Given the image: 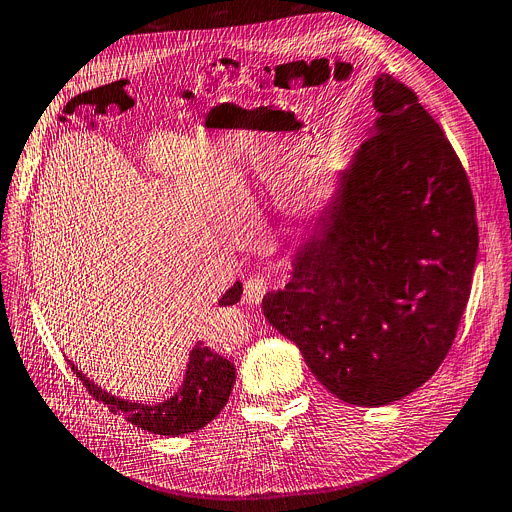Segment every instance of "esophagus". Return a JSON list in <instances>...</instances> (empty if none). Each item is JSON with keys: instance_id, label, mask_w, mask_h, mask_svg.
Returning <instances> with one entry per match:
<instances>
[{"instance_id": "34e87169", "label": "esophagus", "mask_w": 512, "mask_h": 512, "mask_svg": "<svg viewBox=\"0 0 512 512\" xmlns=\"http://www.w3.org/2000/svg\"><path fill=\"white\" fill-rule=\"evenodd\" d=\"M265 292H267V282L263 280V278H249L247 282H245V290H243V294H245V300L249 302V304H259L261 302V298L265 296Z\"/></svg>"}]
</instances>
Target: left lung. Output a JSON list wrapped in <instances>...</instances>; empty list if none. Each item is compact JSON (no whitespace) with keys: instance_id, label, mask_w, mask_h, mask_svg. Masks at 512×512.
Segmentation results:
<instances>
[{"instance_id":"obj_1","label":"left lung","mask_w":512,"mask_h":512,"mask_svg":"<svg viewBox=\"0 0 512 512\" xmlns=\"http://www.w3.org/2000/svg\"><path fill=\"white\" fill-rule=\"evenodd\" d=\"M379 117L300 236L290 282L263 315L337 399L379 407L422 387L449 354L478 259L461 160L418 96L374 78Z\"/></svg>"}]
</instances>
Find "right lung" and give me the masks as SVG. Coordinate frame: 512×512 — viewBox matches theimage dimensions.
Instances as JSON below:
<instances>
[{"instance_id": "right-lung-1", "label": "right lung", "mask_w": 512, "mask_h": 512, "mask_svg": "<svg viewBox=\"0 0 512 512\" xmlns=\"http://www.w3.org/2000/svg\"><path fill=\"white\" fill-rule=\"evenodd\" d=\"M241 294L243 284L236 282L226 290L218 304H236L241 300ZM70 366L96 401L105 403L113 414L125 418L133 426L160 436H181L210 424L226 405L236 381L234 364L201 342H197L189 354L185 377L177 393L154 405L121 399L102 391L82 370H78L72 360Z\"/></svg>"}]
</instances>
